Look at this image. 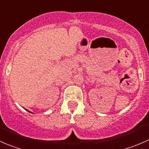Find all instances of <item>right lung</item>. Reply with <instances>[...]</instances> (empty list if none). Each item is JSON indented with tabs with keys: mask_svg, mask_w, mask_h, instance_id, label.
Listing matches in <instances>:
<instances>
[{
	"mask_svg": "<svg viewBox=\"0 0 149 149\" xmlns=\"http://www.w3.org/2000/svg\"><path fill=\"white\" fill-rule=\"evenodd\" d=\"M29 112H30V111H29Z\"/></svg>",
	"mask_w": 149,
	"mask_h": 149,
	"instance_id": "1",
	"label": "right lung"
}]
</instances>
